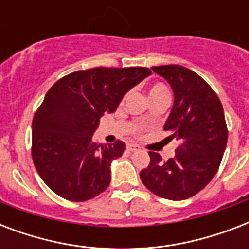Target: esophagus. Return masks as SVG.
Returning <instances> with one entry per match:
<instances>
[{"mask_svg":"<svg viewBox=\"0 0 249 249\" xmlns=\"http://www.w3.org/2000/svg\"><path fill=\"white\" fill-rule=\"evenodd\" d=\"M126 148H128V151H130V152H136V151H140L141 150L140 146H137V144H128V146H126Z\"/></svg>","mask_w":249,"mask_h":249,"instance_id":"34e87169","label":"esophagus"}]
</instances>
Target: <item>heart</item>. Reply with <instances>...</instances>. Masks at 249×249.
I'll return each instance as SVG.
<instances>
[{"instance_id": "obj_1", "label": "heart", "mask_w": 249, "mask_h": 249, "mask_svg": "<svg viewBox=\"0 0 249 249\" xmlns=\"http://www.w3.org/2000/svg\"><path fill=\"white\" fill-rule=\"evenodd\" d=\"M148 97H150V99L159 97H169V93H168V89L163 84H155L148 90Z\"/></svg>"}]
</instances>
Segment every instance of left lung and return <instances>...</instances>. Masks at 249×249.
Masks as SVG:
<instances>
[{"instance_id": "1", "label": "left lung", "mask_w": 249, "mask_h": 249, "mask_svg": "<svg viewBox=\"0 0 249 249\" xmlns=\"http://www.w3.org/2000/svg\"><path fill=\"white\" fill-rule=\"evenodd\" d=\"M173 90V106L164 124L169 140L181 141L172 159L150 151L151 161L141 179L151 193L169 200H185L208 185L218 170L228 128L224 108L213 89L200 76L178 64L152 67Z\"/></svg>"}]
</instances>
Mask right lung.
<instances>
[{
	"label": "right lung",
	"instance_id": "add662e5",
	"mask_svg": "<svg viewBox=\"0 0 249 249\" xmlns=\"http://www.w3.org/2000/svg\"><path fill=\"white\" fill-rule=\"evenodd\" d=\"M150 75L144 67H97L72 72L50 88L33 117L32 158L54 193L85 201L108 187L111 163L125 143L101 146L91 138L99 119L115 112L125 94Z\"/></svg>",
	"mask_w": 249,
	"mask_h": 249
}]
</instances>
